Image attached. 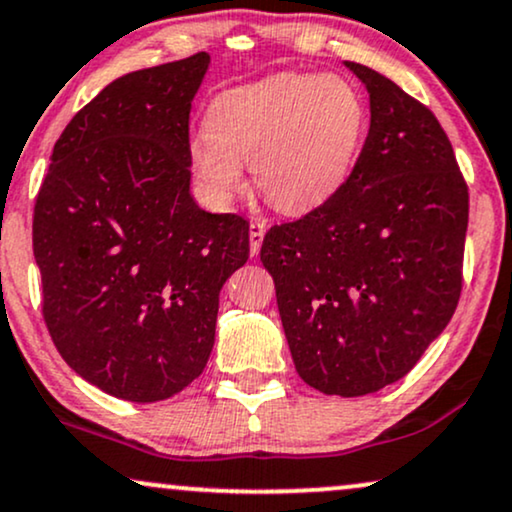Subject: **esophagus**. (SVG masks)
Returning a JSON list of instances; mask_svg holds the SVG:
<instances>
[{
	"mask_svg": "<svg viewBox=\"0 0 512 512\" xmlns=\"http://www.w3.org/2000/svg\"><path fill=\"white\" fill-rule=\"evenodd\" d=\"M263 237H266V223H261V220H251V225H249V249H251V256H256L258 251H261Z\"/></svg>",
	"mask_w": 512,
	"mask_h": 512,
	"instance_id": "obj_1",
	"label": "esophagus"
}]
</instances>
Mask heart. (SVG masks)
<instances>
[{"label":"heart","instance_id":"b5f03b06","mask_svg":"<svg viewBox=\"0 0 512 512\" xmlns=\"http://www.w3.org/2000/svg\"><path fill=\"white\" fill-rule=\"evenodd\" d=\"M368 111L342 75L277 73L230 87L208 104L201 135L187 144L189 170L213 206L242 192L249 163L258 192L280 211L325 204L361 154Z\"/></svg>","mask_w":512,"mask_h":512}]
</instances>
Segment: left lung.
Returning a JSON list of instances; mask_svg holds the SVG:
<instances>
[{
	"instance_id": "1",
	"label": "left lung",
	"mask_w": 512,
	"mask_h": 512,
	"mask_svg": "<svg viewBox=\"0 0 512 512\" xmlns=\"http://www.w3.org/2000/svg\"><path fill=\"white\" fill-rule=\"evenodd\" d=\"M370 130L323 206L261 246L296 372L323 394L365 396L408 375L463 287L468 187L434 113L361 63Z\"/></svg>"
}]
</instances>
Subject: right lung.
I'll use <instances>...</instances> for the list:
<instances>
[{
  "label": "right lung",
  "mask_w": 512,
  "mask_h": 512,
  "mask_svg": "<svg viewBox=\"0 0 512 512\" xmlns=\"http://www.w3.org/2000/svg\"><path fill=\"white\" fill-rule=\"evenodd\" d=\"M206 52L106 85L54 144L35 201L42 313L61 358L123 401L197 380L218 296L249 258V223L189 192V111Z\"/></svg>",
  "instance_id": "right-lung-1"
}]
</instances>
